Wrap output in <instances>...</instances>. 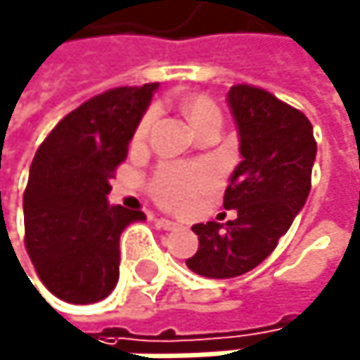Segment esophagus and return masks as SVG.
I'll return each mask as SVG.
<instances>
[{
  "mask_svg": "<svg viewBox=\"0 0 360 360\" xmlns=\"http://www.w3.org/2000/svg\"><path fill=\"white\" fill-rule=\"evenodd\" d=\"M155 224H158L162 230H176V228H179V224H176V221L166 219V217H158V219H155Z\"/></svg>",
  "mask_w": 360,
  "mask_h": 360,
  "instance_id": "1",
  "label": "esophagus"
}]
</instances>
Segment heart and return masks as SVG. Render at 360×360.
Segmentation results:
<instances>
[{
  "instance_id": "b5f03b06",
  "label": "heart",
  "mask_w": 360,
  "mask_h": 360,
  "mask_svg": "<svg viewBox=\"0 0 360 360\" xmlns=\"http://www.w3.org/2000/svg\"><path fill=\"white\" fill-rule=\"evenodd\" d=\"M184 112L196 132H202L209 125L221 127V110L207 96H192L184 102ZM153 123V112H147L134 132V141H145ZM217 184V170L209 164H164L155 170L149 194L166 209H184L198 196L213 190Z\"/></svg>"
}]
</instances>
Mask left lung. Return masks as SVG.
<instances>
[{
  "label": "left lung",
  "instance_id": "8db88e82",
  "mask_svg": "<svg viewBox=\"0 0 360 360\" xmlns=\"http://www.w3.org/2000/svg\"><path fill=\"white\" fill-rule=\"evenodd\" d=\"M228 104L239 127L241 164L224 207L237 217L196 224L198 252L186 264L205 277H237L258 266L288 233L311 188L316 141L309 119L254 85H233Z\"/></svg>",
  "mask_w": 360,
  "mask_h": 360
}]
</instances>
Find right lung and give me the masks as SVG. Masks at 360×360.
I'll use <instances>...</instances> for the list:
<instances>
[{"mask_svg": "<svg viewBox=\"0 0 360 360\" xmlns=\"http://www.w3.org/2000/svg\"><path fill=\"white\" fill-rule=\"evenodd\" d=\"M158 83L115 87L68 112L38 147L22 194L25 248L42 284L87 305L119 279V237L143 211L110 207L108 179L127 155Z\"/></svg>", "mask_w": 360, "mask_h": 360, "instance_id": "right-lung-1", "label": "right lung"}]
</instances>
